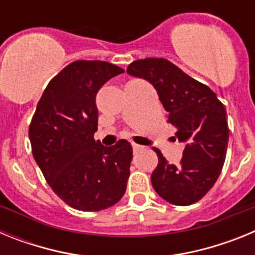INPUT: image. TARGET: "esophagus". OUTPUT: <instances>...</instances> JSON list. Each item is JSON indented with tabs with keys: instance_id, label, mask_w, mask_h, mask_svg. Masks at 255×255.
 <instances>
[{
	"instance_id": "34e87169",
	"label": "esophagus",
	"mask_w": 255,
	"mask_h": 255,
	"mask_svg": "<svg viewBox=\"0 0 255 255\" xmlns=\"http://www.w3.org/2000/svg\"><path fill=\"white\" fill-rule=\"evenodd\" d=\"M131 145H132V149L134 150H138V149H140V148H143L141 145H139V144H135V143H132Z\"/></svg>"
}]
</instances>
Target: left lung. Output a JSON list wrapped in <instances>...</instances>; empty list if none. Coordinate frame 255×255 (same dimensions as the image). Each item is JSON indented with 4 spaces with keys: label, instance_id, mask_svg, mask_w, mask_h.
I'll return each mask as SVG.
<instances>
[{
    "label": "left lung",
    "instance_id": "1",
    "mask_svg": "<svg viewBox=\"0 0 255 255\" xmlns=\"http://www.w3.org/2000/svg\"><path fill=\"white\" fill-rule=\"evenodd\" d=\"M129 75L149 82L176 126V139L185 144L179 164H170L158 149L152 172L155 193L175 206H190L211 190L226 158L229 126L225 106L211 88L185 74L166 58L136 60Z\"/></svg>",
    "mask_w": 255,
    "mask_h": 255
}]
</instances>
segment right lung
Listing matches in <instances>:
<instances>
[{
  "instance_id": "obj_1",
  "label": "right lung",
  "mask_w": 255,
  "mask_h": 255,
  "mask_svg": "<svg viewBox=\"0 0 255 255\" xmlns=\"http://www.w3.org/2000/svg\"><path fill=\"white\" fill-rule=\"evenodd\" d=\"M123 73L105 61H74L48 83L29 126L33 157L44 179L79 211H102L125 194L131 145L124 139L112 147L94 140L97 93Z\"/></svg>"
}]
</instances>
